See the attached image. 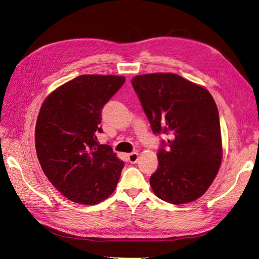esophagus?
<instances>
[{"instance_id": "34e87169", "label": "esophagus", "mask_w": 259, "mask_h": 259, "mask_svg": "<svg viewBox=\"0 0 259 259\" xmlns=\"http://www.w3.org/2000/svg\"><path fill=\"white\" fill-rule=\"evenodd\" d=\"M127 159L130 161V163H137L138 161V152H132L127 154Z\"/></svg>"}]
</instances>
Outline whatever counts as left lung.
Wrapping results in <instances>:
<instances>
[{
  "instance_id": "obj_1",
  "label": "left lung",
  "mask_w": 259,
  "mask_h": 259,
  "mask_svg": "<svg viewBox=\"0 0 259 259\" xmlns=\"http://www.w3.org/2000/svg\"><path fill=\"white\" fill-rule=\"evenodd\" d=\"M132 85L154 134L169 136L150 177L153 192L170 204L202 197L223 158L218 109L209 92L174 73L137 75ZM167 149H165V147Z\"/></svg>"
}]
</instances>
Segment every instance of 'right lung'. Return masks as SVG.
<instances>
[{
    "instance_id": "right-lung-1",
    "label": "right lung",
    "mask_w": 259,
    "mask_h": 259,
    "mask_svg": "<svg viewBox=\"0 0 259 259\" xmlns=\"http://www.w3.org/2000/svg\"><path fill=\"white\" fill-rule=\"evenodd\" d=\"M124 76L84 74L46 97L35 125L38 162L52 185L72 202L95 205L116 188L124 162L99 145L101 110Z\"/></svg>"
}]
</instances>
